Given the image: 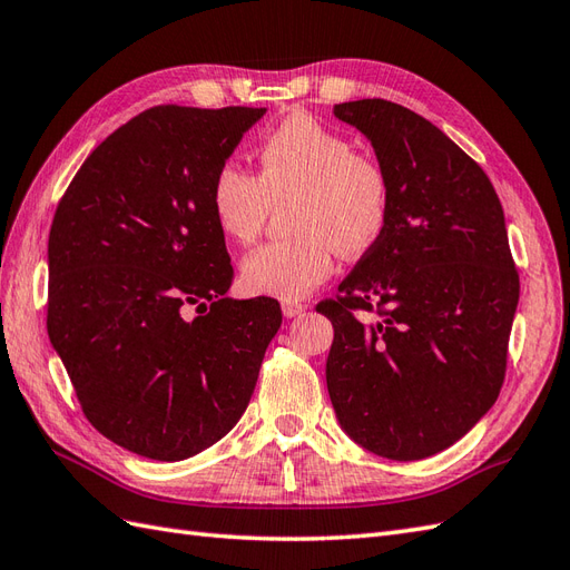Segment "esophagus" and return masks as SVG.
I'll use <instances>...</instances> for the list:
<instances>
[{
  "mask_svg": "<svg viewBox=\"0 0 570 570\" xmlns=\"http://www.w3.org/2000/svg\"><path fill=\"white\" fill-rule=\"evenodd\" d=\"M282 313L284 317H298L301 313H305V305L298 301H282Z\"/></svg>",
  "mask_w": 570,
  "mask_h": 570,
  "instance_id": "obj_1",
  "label": "esophagus"
}]
</instances>
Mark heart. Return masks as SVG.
I'll list each match as a JSON object with an SVG mask.
<instances>
[{
  "mask_svg": "<svg viewBox=\"0 0 570 570\" xmlns=\"http://www.w3.org/2000/svg\"><path fill=\"white\" fill-rule=\"evenodd\" d=\"M259 173L224 160L209 187L218 230L233 243H253L265 228L274 202L286 204L291 236L257 247L243 259L247 291L296 301L325 282L337 250L366 253L381 238L390 214L385 168L352 141L315 120L291 112L262 137Z\"/></svg>",
  "mask_w": 570,
  "mask_h": 570,
  "instance_id": "b5f03b06",
  "label": "heart"
}]
</instances>
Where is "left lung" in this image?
<instances>
[{
  "label": "left lung",
  "mask_w": 570,
  "mask_h": 570,
  "mask_svg": "<svg viewBox=\"0 0 570 570\" xmlns=\"http://www.w3.org/2000/svg\"><path fill=\"white\" fill-rule=\"evenodd\" d=\"M373 144L390 214L366 255L317 303L332 320L327 390L342 429L375 455L424 460L499 397L520 279L501 199L441 129L383 98L334 106ZM358 309L379 315L368 326Z\"/></svg>",
  "instance_id": "obj_1"
}]
</instances>
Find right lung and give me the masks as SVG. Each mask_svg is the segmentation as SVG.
Here are the masks:
<instances>
[{
	"label": "right lung",
	"instance_id": "obj_1",
	"mask_svg": "<svg viewBox=\"0 0 570 570\" xmlns=\"http://www.w3.org/2000/svg\"><path fill=\"white\" fill-rule=\"evenodd\" d=\"M265 112L144 110L57 204L50 342L91 426L141 458L175 462L222 441L282 327L274 298H226L233 267L209 207L216 168Z\"/></svg>",
	"mask_w": 570,
	"mask_h": 570
}]
</instances>
